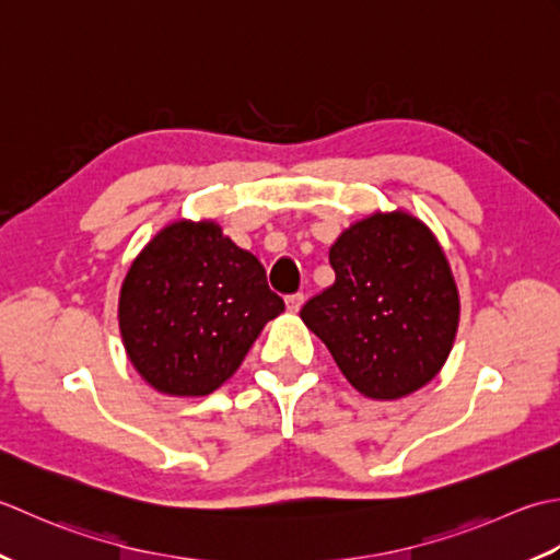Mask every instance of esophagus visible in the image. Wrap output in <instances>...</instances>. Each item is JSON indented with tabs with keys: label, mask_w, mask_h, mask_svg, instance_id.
<instances>
[{
	"label": "esophagus",
	"mask_w": 560,
	"mask_h": 560,
	"mask_svg": "<svg viewBox=\"0 0 560 560\" xmlns=\"http://www.w3.org/2000/svg\"><path fill=\"white\" fill-rule=\"evenodd\" d=\"M302 304H304V294H300V292H296V294H290L288 300H284V306H288V312H290V314H296V312H300V310H302Z\"/></svg>",
	"instance_id": "esophagus-1"
}]
</instances>
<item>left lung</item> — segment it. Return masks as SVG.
I'll return each instance as SVG.
<instances>
[{
	"label": "left lung",
	"mask_w": 560,
	"mask_h": 560,
	"mask_svg": "<svg viewBox=\"0 0 560 560\" xmlns=\"http://www.w3.org/2000/svg\"><path fill=\"white\" fill-rule=\"evenodd\" d=\"M336 282L300 312L338 370L374 401L430 384L459 326V290L430 226L406 210L372 212L328 250Z\"/></svg>",
	"instance_id": "1"
}]
</instances>
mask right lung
Segmentation results:
<instances>
[{
	"label": "right lung",
	"mask_w": 560,
	"mask_h": 560,
	"mask_svg": "<svg viewBox=\"0 0 560 560\" xmlns=\"http://www.w3.org/2000/svg\"><path fill=\"white\" fill-rule=\"evenodd\" d=\"M284 312L266 270L214 220L156 232L122 280L118 326L142 380L166 396H208Z\"/></svg>",
	"instance_id": "obj_1"
}]
</instances>
